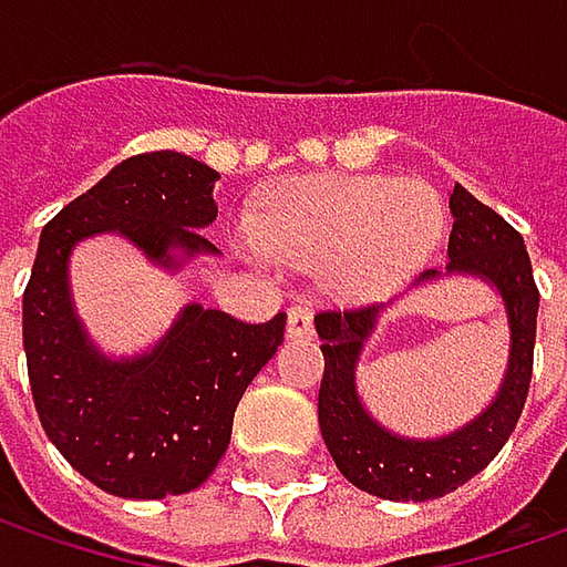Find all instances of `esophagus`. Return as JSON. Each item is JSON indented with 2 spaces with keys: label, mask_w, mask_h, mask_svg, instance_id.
<instances>
[{
  "label": "esophagus",
  "mask_w": 567,
  "mask_h": 567,
  "mask_svg": "<svg viewBox=\"0 0 567 567\" xmlns=\"http://www.w3.org/2000/svg\"><path fill=\"white\" fill-rule=\"evenodd\" d=\"M312 334V312L306 306H293L287 312V338H309Z\"/></svg>",
  "instance_id": "34e87169"
}]
</instances>
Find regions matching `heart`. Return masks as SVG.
<instances>
[{
	"instance_id": "heart-1",
	"label": "heart",
	"mask_w": 567,
	"mask_h": 567,
	"mask_svg": "<svg viewBox=\"0 0 567 567\" xmlns=\"http://www.w3.org/2000/svg\"><path fill=\"white\" fill-rule=\"evenodd\" d=\"M442 195L420 179L321 173L284 186L251 224L255 246L293 268H324L347 302H381L435 255Z\"/></svg>"
}]
</instances>
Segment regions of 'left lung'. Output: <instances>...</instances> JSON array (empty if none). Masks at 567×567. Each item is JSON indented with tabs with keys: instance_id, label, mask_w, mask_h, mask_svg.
Listing matches in <instances>:
<instances>
[{
	"instance_id": "obj_1",
	"label": "left lung",
	"mask_w": 567,
	"mask_h": 567,
	"mask_svg": "<svg viewBox=\"0 0 567 567\" xmlns=\"http://www.w3.org/2000/svg\"><path fill=\"white\" fill-rule=\"evenodd\" d=\"M454 227L447 239L445 271H423L416 284L451 274H467L489 284L502 296L508 316V369L492 403L467 425L439 439L398 435L362 406L357 391V365L369 338L375 334L384 306L318 312L316 331L324 353V375L318 391V425L338 470L357 489L391 502L442 498L473 480L502 451L520 420L534 375L536 312L539 290L534 284L524 236L476 202L464 186L451 188Z\"/></svg>"
}]
</instances>
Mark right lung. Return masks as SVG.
<instances>
[{"instance_id":"right-lung-1","label":"right lung","mask_w":567,"mask_h":567,"mask_svg":"<svg viewBox=\"0 0 567 567\" xmlns=\"http://www.w3.org/2000/svg\"><path fill=\"white\" fill-rule=\"evenodd\" d=\"M195 157L154 151L113 166L40 233L24 290V357L43 432L72 467L110 495L164 498L198 489L220 464L236 403L284 340L287 316L246 324L188 302L138 357H106L75 312L69 258L81 239L125 236L147 261L179 271L220 255L214 183Z\"/></svg>"}]
</instances>
